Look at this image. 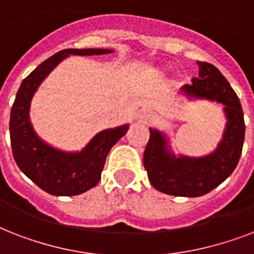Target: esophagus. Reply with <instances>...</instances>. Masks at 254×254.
I'll use <instances>...</instances> for the list:
<instances>
[{
  "instance_id": "34e87169",
  "label": "esophagus",
  "mask_w": 254,
  "mask_h": 254,
  "mask_svg": "<svg viewBox=\"0 0 254 254\" xmlns=\"http://www.w3.org/2000/svg\"><path fill=\"white\" fill-rule=\"evenodd\" d=\"M154 120V116L149 112H141L138 115V121L142 124H150Z\"/></svg>"
}]
</instances>
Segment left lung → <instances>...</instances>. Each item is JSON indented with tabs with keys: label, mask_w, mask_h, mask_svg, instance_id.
<instances>
[{
	"label": "left lung",
	"mask_w": 254,
	"mask_h": 254,
	"mask_svg": "<svg viewBox=\"0 0 254 254\" xmlns=\"http://www.w3.org/2000/svg\"><path fill=\"white\" fill-rule=\"evenodd\" d=\"M199 77L182 92L189 97L207 99L224 105L227 116L223 139L211 154L192 158L175 157L169 150L163 133L150 127V138L143 153V166L155 190L174 196L196 197L216 189L236 169L244 145V113L236 92L215 65L197 62Z\"/></svg>",
	"instance_id": "8db88e82"
}]
</instances>
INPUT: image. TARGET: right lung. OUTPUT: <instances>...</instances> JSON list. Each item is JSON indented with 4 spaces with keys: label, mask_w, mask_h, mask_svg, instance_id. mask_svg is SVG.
Returning a JSON list of instances; mask_svg holds the SVG:
<instances>
[{
    "label": "right lung",
    "mask_w": 254,
    "mask_h": 254,
    "mask_svg": "<svg viewBox=\"0 0 254 254\" xmlns=\"http://www.w3.org/2000/svg\"><path fill=\"white\" fill-rule=\"evenodd\" d=\"M112 50H62L39 64L18 89L10 112V141L14 161L35 185L57 196L83 193L99 183L105 159L112 147L129 129V125L100 131L77 153H65L50 146L34 131L29 119L30 103L45 77L69 55H103Z\"/></svg>",
    "instance_id": "add662e5"
}]
</instances>
